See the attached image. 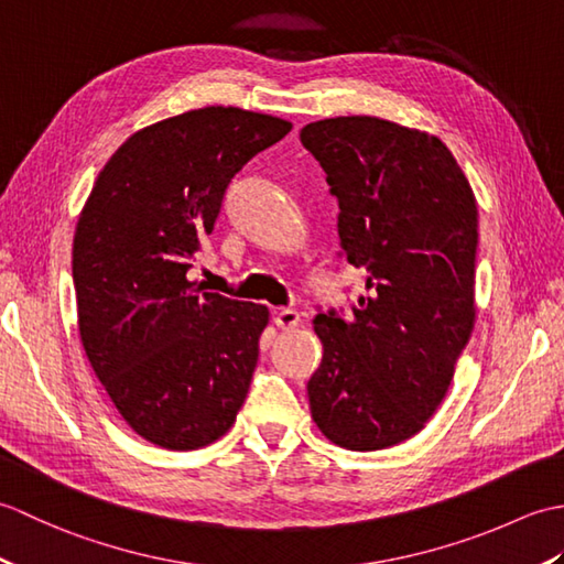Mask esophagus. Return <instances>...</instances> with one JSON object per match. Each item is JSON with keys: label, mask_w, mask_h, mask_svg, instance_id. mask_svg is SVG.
I'll return each instance as SVG.
<instances>
[{"label": "esophagus", "mask_w": 564, "mask_h": 564, "mask_svg": "<svg viewBox=\"0 0 564 564\" xmlns=\"http://www.w3.org/2000/svg\"><path fill=\"white\" fill-rule=\"evenodd\" d=\"M273 322L281 329H295L297 325H301V313H297V310H293V307H281V310H275Z\"/></svg>", "instance_id": "1"}]
</instances>
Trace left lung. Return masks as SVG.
<instances>
[{"label":"left lung","mask_w":564,"mask_h":564,"mask_svg":"<svg viewBox=\"0 0 564 564\" xmlns=\"http://www.w3.org/2000/svg\"><path fill=\"white\" fill-rule=\"evenodd\" d=\"M339 198L346 261L366 269L351 317L319 313L310 412L332 443L380 451L438 410L475 327L477 200L436 135L376 116L307 123Z\"/></svg>","instance_id":"8db88e82"}]
</instances>
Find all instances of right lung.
Wrapping results in <instances>:
<instances>
[{
    "label": "right lung",
    "instance_id": "right-lung-1",
    "mask_svg": "<svg viewBox=\"0 0 564 564\" xmlns=\"http://www.w3.org/2000/svg\"><path fill=\"white\" fill-rule=\"evenodd\" d=\"M206 106L130 135L104 164L72 245L77 325L128 426L170 451L218 441L245 404L269 307L188 281L232 176L291 133Z\"/></svg>",
    "mask_w": 564,
    "mask_h": 564
}]
</instances>
